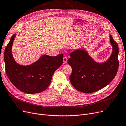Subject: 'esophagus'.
I'll return each instance as SVG.
<instances>
[{
    "label": "esophagus",
    "instance_id": "obj_1",
    "mask_svg": "<svg viewBox=\"0 0 126 126\" xmlns=\"http://www.w3.org/2000/svg\"><path fill=\"white\" fill-rule=\"evenodd\" d=\"M67 60H68V59L67 57H64L63 58V62L64 63H66L67 62Z\"/></svg>",
    "mask_w": 126,
    "mask_h": 126
}]
</instances>
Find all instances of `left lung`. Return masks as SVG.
Returning <instances> with one entry per match:
<instances>
[{
	"instance_id": "8db88e82",
	"label": "left lung",
	"mask_w": 126,
	"mask_h": 126,
	"mask_svg": "<svg viewBox=\"0 0 126 126\" xmlns=\"http://www.w3.org/2000/svg\"><path fill=\"white\" fill-rule=\"evenodd\" d=\"M112 54L103 63L95 62L83 49L70 53L68 63L72 68L70 81L77 90L84 93L94 92L106 86L115 77L118 68V46L111 35Z\"/></svg>"
}]
</instances>
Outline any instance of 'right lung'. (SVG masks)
Instances as JSON below:
<instances>
[{
    "label": "right lung",
    "instance_id": "obj_1",
    "mask_svg": "<svg viewBox=\"0 0 126 126\" xmlns=\"http://www.w3.org/2000/svg\"><path fill=\"white\" fill-rule=\"evenodd\" d=\"M16 35L12 36L4 51L6 75L12 83L20 91L29 94L39 93L49 86L54 72L62 64L63 55L52 57L43 55L31 65H19L15 61L12 53Z\"/></svg>",
    "mask_w": 126,
    "mask_h": 126
}]
</instances>
